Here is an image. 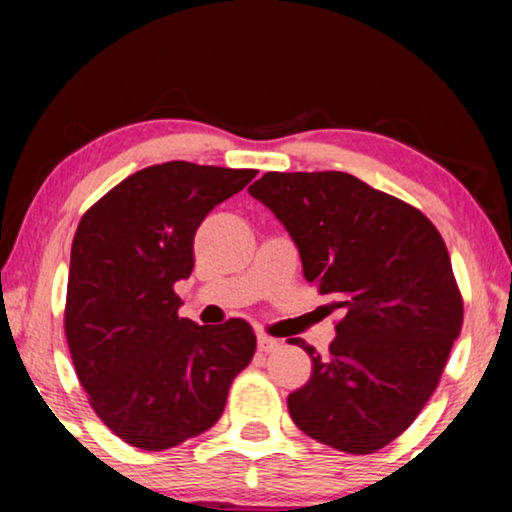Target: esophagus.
I'll return each mask as SVG.
<instances>
[{
  "mask_svg": "<svg viewBox=\"0 0 512 512\" xmlns=\"http://www.w3.org/2000/svg\"><path fill=\"white\" fill-rule=\"evenodd\" d=\"M279 345H282V342L270 338V335H265V333L258 335V349H261V352H272V349H277Z\"/></svg>",
  "mask_w": 512,
  "mask_h": 512,
  "instance_id": "obj_1",
  "label": "esophagus"
}]
</instances>
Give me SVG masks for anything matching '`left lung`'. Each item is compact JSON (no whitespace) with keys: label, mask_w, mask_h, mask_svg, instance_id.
<instances>
[{"label":"left lung","mask_w":512,"mask_h":512,"mask_svg":"<svg viewBox=\"0 0 512 512\" xmlns=\"http://www.w3.org/2000/svg\"><path fill=\"white\" fill-rule=\"evenodd\" d=\"M289 230L305 279L342 310L328 356L286 398L296 426L340 452L401 436L438 387L464 303L436 226L345 172H268L249 188Z\"/></svg>","instance_id":"obj_1"}]
</instances>
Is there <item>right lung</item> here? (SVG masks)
Listing matches in <instances>:
<instances>
[{
    "label": "right lung",
    "instance_id": "1",
    "mask_svg": "<svg viewBox=\"0 0 512 512\" xmlns=\"http://www.w3.org/2000/svg\"><path fill=\"white\" fill-rule=\"evenodd\" d=\"M256 170L186 160L144 167L83 214L72 242L65 335L97 417L139 450H167L212 429L256 335L244 319L179 317L193 237Z\"/></svg>",
    "mask_w": 512,
    "mask_h": 512
}]
</instances>
